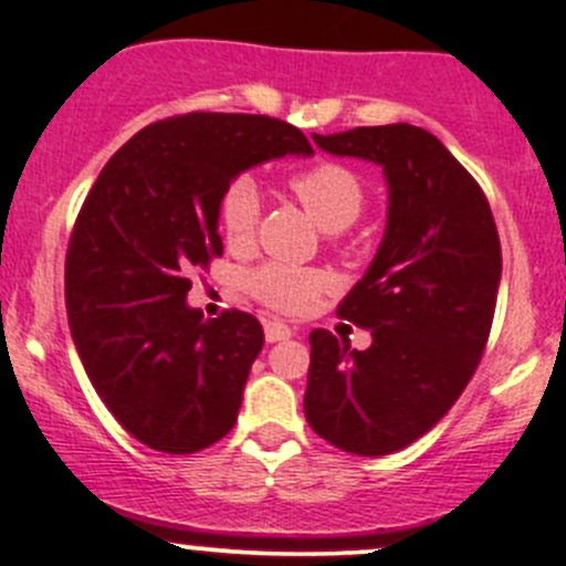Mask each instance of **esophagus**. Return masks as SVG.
I'll return each instance as SVG.
<instances>
[{
	"instance_id": "obj_1",
	"label": "esophagus",
	"mask_w": 566,
	"mask_h": 566,
	"mask_svg": "<svg viewBox=\"0 0 566 566\" xmlns=\"http://www.w3.org/2000/svg\"><path fill=\"white\" fill-rule=\"evenodd\" d=\"M293 336V328L287 323H279V319H268L265 323V339L268 342H284Z\"/></svg>"
}]
</instances>
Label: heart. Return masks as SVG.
Masks as SVG:
<instances>
[{
  "instance_id": "b5f03b06",
  "label": "heart",
  "mask_w": 566,
  "mask_h": 566,
  "mask_svg": "<svg viewBox=\"0 0 566 566\" xmlns=\"http://www.w3.org/2000/svg\"><path fill=\"white\" fill-rule=\"evenodd\" d=\"M290 191L325 232L347 230L364 210L361 182L342 164H315L301 169L290 177ZM256 219H260V191L251 177H235L219 197L221 235L230 247H247L254 238ZM247 287L271 310L298 315L310 310L323 293L325 276L310 268L268 262L249 273Z\"/></svg>"
}]
</instances>
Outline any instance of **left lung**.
Segmentation results:
<instances>
[{
  "label": "left lung",
  "instance_id": "1",
  "mask_svg": "<svg viewBox=\"0 0 566 566\" xmlns=\"http://www.w3.org/2000/svg\"><path fill=\"white\" fill-rule=\"evenodd\" d=\"M319 150L384 169V241L339 317L369 328L353 350L331 331L310 334L304 413L336 449L399 452L449 413L471 380L501 284V243L482 188L430 130L408 123L312 134Z\"/></svg>",
  "mask_w": 566,
  "mask_h": 566
}]
</instances>
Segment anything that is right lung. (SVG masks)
Returning <instances> with one entry per match:
<instances>
[{
  "instance_id": "obj_1",
  "label": "right lung",
  "mask_w": 566,
  "mask_h": 566,
  "mask_svg": "<svg viewBox=\"0 0 566 566\" xmlns=\"http://www.w3.org/2000/svg\"><path fill=\"white\" fill-rule=\"evenodd\" d=\"M312 153L282 119L193 112L142 128L101 169L67 247V323L98 397L145 447L193 454L235 424L265 334L238 310L205 319L188 273L224 249L219 197L238 175Z\"/></svg>"
}]
</instances>
